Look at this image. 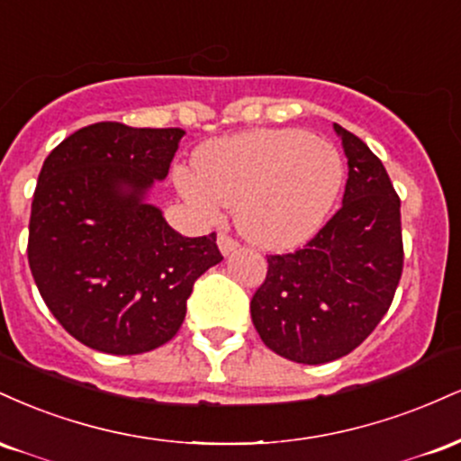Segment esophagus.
Listing matches in <instances>:
<instances>
[{
	"label": "esophagus",
	"mask_w": 461,
	"mask_h": 461,
	"mask_svg": "<svg viewBox=\"0 0 461 461\" xmlns=\"http://www.w3.org/2000/svg\"><path fill=\"white\" fill-rule=\"evenodd\" d=\"M219 249H221V253H223V256H227V253L236 251V249H238V242H236L234 238H231V236H227V234H219Z\"/></svg>",
	"instance_id": "obj_1"
}]
</instances>
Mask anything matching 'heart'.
Wrapping results in <instances>:
<instances>
[{
    "label": "heart",
    "mask_w": 461,
    "mask_h": 461,
    "mask_svg": "<svg viewBox=\"0 0 461 461\" xmlns=\"http://www.w3.org/2000/svg\"><path fill=\"white\" fill-rule=\"evenodd\" d=\"M194 164L197 171L177 168L179 193L208 219L238 205V230L264 249H290L314 236L345 184L340 151L303 130L216 139Z\"/></svg>",
    "instance_id": "1"
}]
</instances>
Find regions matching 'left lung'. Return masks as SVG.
Masks as SVG:
<instances>
[{"mask_svg": "<svg viewBox=\"0 0 461 461\" xmlns=\"http://www.w3.org/2000/svg\"><path fill=\"white\" fill-rule=\"evenodd\" d=\"M347 153L342 208L297 251L267 256L251 319L271 351L325 364L362 345L393 303L403 273L401 199L366 142L333 125Z\"/></svg>", "mask_w": 461, "mask_h": 461, "instance_id": "obj_1", "label": "left lung"}]
</instances>
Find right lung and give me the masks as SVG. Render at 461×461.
<instances>
[{"mask_svg":"<svg viewBox=\"0 0 461 461\" xmlns=\"http://www.w3.org/2000/svg\"><path fill=\"white\" fill-rule=\"evenodd\" d=\"M184 134L104 121L67 136L41 168L32 277L56 321L95 351L136 356L171 340L194 282L223 260L214 231L182 236L145 203Z\"/></svg>","mask_w":461,"mask_h":461,"instance_id":"right-lung-1","label":"right lung"}]
</instances>
